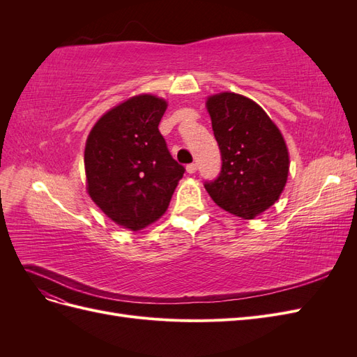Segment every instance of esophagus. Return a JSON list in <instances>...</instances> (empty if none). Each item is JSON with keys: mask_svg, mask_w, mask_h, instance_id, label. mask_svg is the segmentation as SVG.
I'll return each mask as SVG.
<instances>
[{"mask_svg": "<svg viewBox=\"0 0 357 357\" xmlns=\"http://www.w3.org/2000/svg\"><path fill=\"white\" fill-rule=\"evenodd\" d=\"M186 171L189 172V174H193V172L197 171V164H189V165L186 167Z\"/></svg>", "mask_w": 357, "mask_h": 357, "instance_id": "1", "label": "esophagus"}]
</instances>
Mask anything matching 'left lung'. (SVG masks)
I'll return each mask as SVG.
<instances>
[{"mask_svg":"<svg viewBox=\"0 0 357 357\" xmlns=\"http://www.w3.org/2000/svg\"><path fill=\"white\" fill-rule=\"evenodd\" d=\"M207 110L222 169L204 186L225 211L255 219L271 207L286 186L290 162L284 138L262 107L240 93L210 96Z\"/></svg>","mask_w":357,"mask_h":357,"instance_id":"8db88e82","label":"left lung"}]
</instances>
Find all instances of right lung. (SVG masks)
I'll use <instances>...</instances> for the list:
<instances>
[{"label":"right lung","mask_w":357,"mask_h":357,"mask_svg":"<svg viewBox=\"0 0 357 357\" xmlns=\"http://www.w3.org/2000/svg\"><path fill=\"white\" fill-rule=\"evenodd\" d=\"M167 101L137 95L95 123L84 147L86 189L117 225L139 231L168 208L185 168L172 159L159 122Z\"/></svg>","instance_id":"add662e5"}]
</instances>
